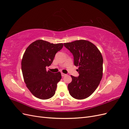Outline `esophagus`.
I'll return each mask as SVG.
<instances>
[{"label": "esophagus", "instance_id": "1", "mask_svg": "<svg viewBox=\"0 0 129 129\" xmlns=\"http://www.w3.org/2000/svg\"><path fill=\"white\" fill-rule=\"evenodd\" d=\"M66 75V74H64V73H61V76H62V77H64V76H65Z\"/></svg>", "mask_w": 129, "mask_h": 129}]
</instances>
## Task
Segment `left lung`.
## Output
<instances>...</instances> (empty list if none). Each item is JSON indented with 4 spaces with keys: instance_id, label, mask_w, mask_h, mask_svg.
<instances>
[{
    "instance_id": "8db88e82",
    "label": "left lung",
    "mask_w": 129,
    "mask_h": 129,
    "mask_svg": "<svg viewBox=\"0 0 129 129\" xmlns=\"http://www.w3.org/2000/svg\"><path fill=\"white\" fill-rule=\"evenodd\" d=\"M64 46L72 53L74 65L79 66L77 71L79 76L71 75L72 81L68 85L69 92L74 99H86L95 91L102 78V54L95 45L87 40L64 43Z\"/></svg>"
}]
</instances>
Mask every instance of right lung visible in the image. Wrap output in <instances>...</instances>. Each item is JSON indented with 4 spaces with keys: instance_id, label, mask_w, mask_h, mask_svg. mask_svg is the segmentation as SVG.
<instances>
[{
    "instance_id": "right-lung-1",
    "label": "right lung",
    "mask_w": 129,
    "mask_h": 129,
    "mask_svg": "<svg viewBox=\"0 0 129 129\" xmlns=\"http://www.w3.org/2000/svg\"><path fill=\"white\" fill-rule=\"evenodd\" d=\"M63 46L38 40L25 50L21 61L23 77L27 88L38 99H49L55 94L61 74L47 71L46 67L51 65L56 53Z\"/></svg>"
}]
</instances>
